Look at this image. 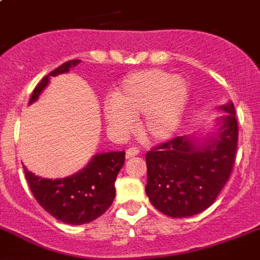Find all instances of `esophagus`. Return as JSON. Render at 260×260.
Masks as SVG:
<instances>
[{"instance_id": "obj_1", "label": "esophagus", "mask_w": 260, "mask_h": 260, "mask_svg": "<svg viewBox=\"0 0 260 260\" xmlns=\"http://www.w3.org/2000/svg\"><path fill=\"white\" fill-rule=\"evenodd\" d=\"M139 154H140V150L137 148H129L127 152H125V157H127V159L136 157V155H139Z\"/></svg>"}]
</instances>
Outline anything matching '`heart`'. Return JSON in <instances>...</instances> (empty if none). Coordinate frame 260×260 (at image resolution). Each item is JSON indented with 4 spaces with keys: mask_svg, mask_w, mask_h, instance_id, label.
I'll list each match as a JSON object with an SVG mask.
<instances>
[{
    "mask_svg": "<svg viewBox=\"0 0 260 260\" xmlns=\"http://www.w3.org/2000/svg\"><path fill=\"white\" fill-rule=\"evenodd\" d=\"M188 102V86L180 77L158 69L127 76L103 107L108 128L128 135L140 124L141 136L150 143H164L177 133Z\"/></svg>",
    "mask_w": 260,
    "mask_h": 260,
    "instance_id": "heart-1",
    "label": "heart"
}]
</instances>
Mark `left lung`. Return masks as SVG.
I'll return each instance as SVG.
<instances>
[{"label": "left lung", "instance_id": "left-lung-1", "mask_svg": "<svg viewBox=\"0 0 260 260\" xmlns=\"http://www.w3.org/2000/svg\"><path fill=\"white\" fill-rule=\"evenodd\" d=\"M217 110L225 114L204 137L178 136L146 153L145 192L169 217H191L209 208L232 174L238 141L236 110L230 101Z\"/></svg>", "mask_w": 260, "mask_h": 260}]
</instances>
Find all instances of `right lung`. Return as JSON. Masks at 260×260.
<instances>
[{
    "instance_id": "obj_1",
    "label": "right lung",
    "mask_w": 260,
    "mask_h": 260,
    "mask_svg": "<svg viewBox=\"0 0 260 260\" xmlns=\"http://www.w3.org/2000/svg\"><path fill=\"white\" fill-rule=\"evenodd\" d=\"M80 62L81 60H69L44 77L34 89L28 105L38 101L51 77L68 73ZM124 159V152L96 153L80 171L57 179L38 177L26 166L23 169L31 192L43 208L65 224L82 225L94 221L110 208L115 199V180Z\"/></svg>"
}]
</instances>
